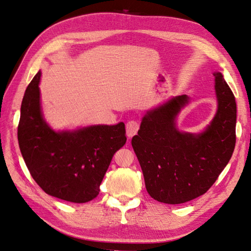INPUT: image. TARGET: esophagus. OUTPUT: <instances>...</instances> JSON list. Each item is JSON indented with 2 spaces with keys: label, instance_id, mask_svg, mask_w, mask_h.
<instances>
[{
  "label": "esophagus",
  "instance_id": "esophagus-1",
  "mask_svg": "<svg viewBox=\"0 0 251 251\" xmlns=\"http://www.w3.org/2000/svg\"><path fill=\"white\" fill-rule=\"evenodd\" d=\"M126 135L127 137H133L136 134H137L139 130V124L136 120H130L126 126Z\"/></svg>",
  "mask_w": 251,
  "mask_h": 251
}]
</instances>
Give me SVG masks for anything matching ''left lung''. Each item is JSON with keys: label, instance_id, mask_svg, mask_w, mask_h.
Listing matches in <instances>:
<instances>
[{"label": "left lung", "instance_id": "8db88e82", "mask_svg": "<svg viewBox=\"0 0 251 251\" xmlns=\"http://www.w3.org/2000/svg\"><path fill=\"white\" fill-rule=\"evenodd\" d=\"M216 77L218 110L201 134L180 132L175 120L189 98L173 97L148 111L132 147L138 158L151 198L181 204L198 198L215 183L229 162L235 146L237 104L220 72Z\"/></svg>", "mask_w": 251, "mask_h": 251}]
</instances>
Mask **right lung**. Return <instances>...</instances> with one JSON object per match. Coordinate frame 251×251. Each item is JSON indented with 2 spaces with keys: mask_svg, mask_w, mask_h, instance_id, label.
Instances as JSON below:
<instances>
[{
  "mask_svg": "<svg viewBox=\"0 0 251 251\" xmlns=\"http://www.w3.org/2000/svg\"><path fill=\"white\" fill-rule=\"evenodd\" d=\"M40 78L37 72L21 105L18 140L22 156L45 193L73 203L89 202L100 194L114 154L125 146V124L53 131L42 114Z\"/></svg>",
  "mask_w": 251,
  "mask_h": 251,
  "instance_id": "right-lung-1",
  "label": "right lung"
}]
</instances>
